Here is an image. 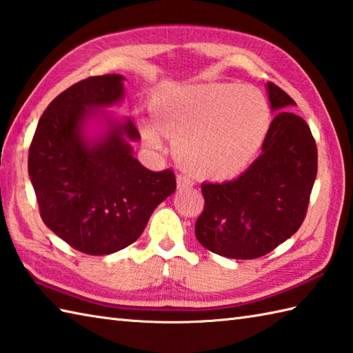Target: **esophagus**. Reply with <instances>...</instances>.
Here are the masks:
<instances>
[{
	"label": "esophagus",
	"mask_w": 353,
	"mask_h": 353,
	"mask_svg": "<svg viewBox=\"0 0 353 353\" xmlns=\"http://www.w3.org/2000/svg\"><path fill=\"white\" fill-rule=\"evenodd\" d=\"M176 183H178V187L179 189H189V187H192L193 184V179L190 178V176H187V175H184V174H179L178 176H176Z\"/></svg>",
	"instance_id": "obj_1"
}]
</instances>
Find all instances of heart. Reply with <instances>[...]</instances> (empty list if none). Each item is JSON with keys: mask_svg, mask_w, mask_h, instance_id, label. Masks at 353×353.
<instances>
[{"mask_svg": "<svg viewBox=\"0 0 353 353\" xmlns=\"http://www.w3.org/2000/svg\"><path fill=\"white\" fill-rule=\"evenodd\" d=\"M154 121H141L148 145L161 146V132L174 140L176 160L212 179L245 169L261 149L270 125L263 94L248 85L208 83L163 88L152 100Z\"/></svg>", "mask_w": 353, "mask_h": 353, "instance_id": "1", "label": "heart"}]
</instances>
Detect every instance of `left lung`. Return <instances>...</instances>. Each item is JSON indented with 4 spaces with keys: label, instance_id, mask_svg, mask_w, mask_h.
I'll return each instance as SVG.
<instances>
[{
    "label": "left lung",
    "instance_id": "left-lung-1",
    "mask_svg": "<svg viewBox=\"0 0 353 353\" xmlns=\"http://www.w3.org/2000/svg\"><path fill=\"white\" fill-rule=\"evenodd\" d=\"M272 119L262 155L233 181L201 185L204 210L195 224L201 245L230 259L268 254L297 232L306 218L317 176V145L296 102L268 82Z\"/></svg>",
    "mask_w": 353,
    "mask_h": 353
}]
</instances>
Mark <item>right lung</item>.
<instances>
[{"label":"right lung","mask_w":353,"mask_h":353,"mask_svg":"<svg viewBox=\"0 0 353 353\" xmlns=\"http://www.w3.org/2000/svg\"><path fill=\"white\" fill-rule=\"evenodd\" d=\"M123 76H92L61 92L39 119L28 149L30 175L44 224L70 247L90 256L131 245L150 214L175 192L170 169L152 172L132 157L140 134L131 120L112 123L105 140L88 145L81 135L91 108L123 97Z\"/></svg>","instance_id":"1"}]
</instances>
